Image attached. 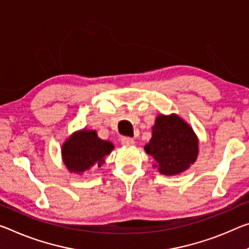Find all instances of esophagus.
I'll return each instance as SVG.
<instances>
[{"label":"esophagus","instance_id":"34e87169","mask_svg":"<svg viewBox=\"0 0 249 249\" xmlns=\"http://www.w3.org/2000/svg\"><path fill=\"white\" fill-rule=\"evenodd\" d=\"M121 144L124 146H133L134 144H135V142H134V140L131 139V137L124 136L121 139Z\"/></svg>","mask_w":249,"mask_h":249}]
</instances>
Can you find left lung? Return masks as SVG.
Wrapping results in <instances>:
<instances>
[{
	"mask_svg": "<svg viewBox=\"0 0 249 249\" xmlns=\"http://www.w3.org/2000/svg\"><path fill=\"white\" fill-rule=\"evenodd\" d=\"M152 139L145 152L153 156L164 175H177L195 163L198 155V140L193 128L176 114L156 117Z\"/></svg>",
	"mask_w": 249,
	"mask_h": 249,
	"instance_id": "obj_1",
	"label": "left lung"
}]
</instances>
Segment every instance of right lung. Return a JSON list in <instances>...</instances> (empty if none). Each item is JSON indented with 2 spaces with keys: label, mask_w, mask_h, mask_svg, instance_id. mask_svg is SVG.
I'll return each instance as SVG.
<instances>
[{
  "label": "right lung",
  "mask_w": 249,
  "mask_h": 249,
  "mask_svg": "<svg viewBox=\"0 0 249 249\" xmlns=\"http://www.w3.org/2000/svg\"><path fill=\"white\" fill-rule=\"evenodd\" d=\"M114 145L101 140L92 129H82L71 135L62 146V159L71 173L82 174L90 167H101Z\"/></svg>",
  "instance_id": "1"
}]
</instances>
